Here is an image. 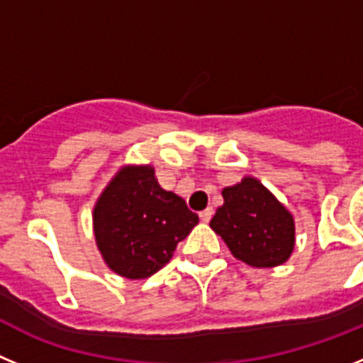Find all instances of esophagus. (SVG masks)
<instances>
[{"instance_id": "obj_1", "label": "esophagus", "mask_w": 363, "mask_h": 363, "mask_svg": "<svg viewBox=\"0 0 363 363\" xmlns=\"http://www.w3.org/2000/svg\"><path fill=\"white\" fill-rule=\"evenodd\" d=\"M199 217H201L202 222H210L211 217H213V208H206V210H202L201 213H199Z\"/></svg>"}]
</instances>
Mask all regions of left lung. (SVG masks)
Instances as JSON below:
<instances>
[{
	"label": "left lung",
	"mask_w": 363,
	"mask_h": 363,
	"mask_svg": "<svg viewBox=\"0 0 363 363\" xmlns=\"http://www.w3.org/2000/svg\"><path fill=\"white\" fill-rule=\"evenodd\" d=\"M224 204L210 226L224 238L233 257L255 267L286 262L295 246L291 213L260 184L246 177L240 184L222 189Z\"/></svg>",
	"instance_id": "obj_1"
}]
</instances>
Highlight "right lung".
<instances>
[{"mask_svg": "<svg viewBox=\"0 0 363 363\" xmlns=\"http://www.w3.org/2000/svg\"><path fill=\"white\" fill-rule=\"evenodd\" d=\"M197 222L184 199L159 186L152 166L121 169L94 210L97 247L110 269L126 279L161 269Z\"/></svg>", "mask_w": 363, "mask_h": 363, "instance_id": "1", "label": "right lung"}]
</instances>
